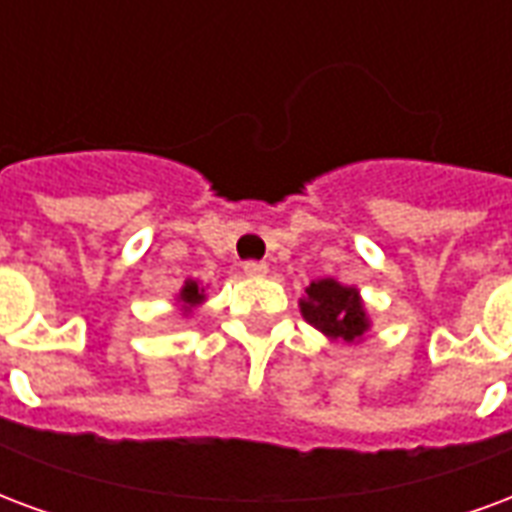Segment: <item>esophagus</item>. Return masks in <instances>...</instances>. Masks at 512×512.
I'll list each match as a JSON object with an SVG mask.
<instances>
[{
    "label": "esophagus",
    "instance_id": "1",
    "mask_svg": "<svg viewBox=\"0 0 512 512\" xmlns=\"http://www.w3.org/2000/svg\"><path fill=\"white\" fill-rule=\"evenodd\" d=\"M244 274L246 276H266L268 266L266 263H257V260H249V263H244Z\"/></svg>",
    "mask_w": 512,
    "mask_h": 512
}]
</instances>
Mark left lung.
Wrapping results in <instances>:
<instances>
[{
	"mask_svg": "<svg viewBox=\"0 0 512 512\" xmlns=\"http://www.w3.org/2000/svg\"><path fill=\"white\" fill-rule=\"evenodd\" d=\"M301 314L309 325L333 339V342L358 344L372 328V317L366 312L361 290L342 285L339 279H314L306 287V295L298 301Z\"/></svg>",
	"mask_w": 512,
	"mask_h": 512,
	"instance_id": "obj_1",
	"label": "left lung"
}]
</instances>
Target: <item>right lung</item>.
<instances>
[{
    "mask_svg": "<svg viewBox=\"0 0 512 512\" xmlns=\"http://www.w3.org/2000/svg\"><path fill=\"white\" fill-rule=\"evenodd\" d=\"M176 304H179L181 314L189 317L192 312H198L200 306L206 304V287L200 285L198 279H187L181 290L176 293Z\"/></svg>",
    "mask_w": 512,
    "mask_h": 512,
    "instance_id": "1",
    "label": "right lung"
}]
</instances>
